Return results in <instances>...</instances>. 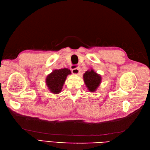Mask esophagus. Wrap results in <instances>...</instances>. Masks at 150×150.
<instances>
[{
    "instance_id": "obj_1",
    "label": "esophagus",
    "mask_w": 150,
    "mask_h": 150,
    "mask_svg": "<svg viewBox=\"0 0 150 150\" xmlns=\"http://www.w3.org/2000/svg\"><path fill=\"white\" fill-rule=\"evenodd\" d=\"M72 72L74 74H79L80 72V67H77L76 68H74V69L72 70Z\"/></svg>"
}]
</instances>
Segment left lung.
Listing matches in <instances>:
<instances>
[{"mask_svg": "<svg viewBox=\"0 0 150 150\" xmlns=\"http://www.w3.org/2000/svg\"><path fill=\"white\" fill-rule=\"evenodd\" d=\"M84 83L90 92L96 91L101 82V76L93 69L86 71L83 75Z\"/></svg>", "mask_w": 150, "mask_h": 150, "instance_id": "1", "label": "left lung"}]
</instances>
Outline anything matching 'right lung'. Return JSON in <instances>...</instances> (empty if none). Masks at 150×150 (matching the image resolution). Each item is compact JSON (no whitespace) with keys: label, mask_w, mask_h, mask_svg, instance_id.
<instances>
[{"label":"right lung","mask_w":150,"mask_h":150,"mask_svg":"<svg viewBox=\"0 0 150 150\" xmlns=\"http://www.w3.org/2000/svg\"><path fill=\"white\" fill-rule=\"evenodd\" d=\"M71 72L67 68L54 70L46 79V84L50 91L54 94L60 93L67 76Z\"/></svg>","instance_id":"right-lung-1"}]
</instances>
